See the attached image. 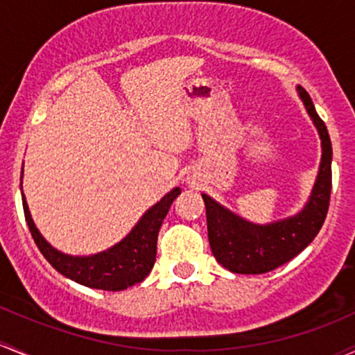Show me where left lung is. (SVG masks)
<instances>
[{
    "mask_svg": "<svg viewBox=\"0 0 355 355\" xmlns=\"http://www.w3.org/2000/svg\"><path fill=\"white\" fill-rule=\"evenodd\" d=\"M298 92L322 139L320 171L305 209L290 219L256 225L234 216L210 197L202 196L212 254L232 272L261 275L276 270L309 246L325 222L332 192V143L309 92L302 85H298Z\"/></svg>",
    "mask_w": 355,
    "mask_h": 355,
    "instance_id": "8db88e82",
    "label": "left lung"
}]
</instances>
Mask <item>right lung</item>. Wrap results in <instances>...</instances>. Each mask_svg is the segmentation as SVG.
Segmentation results:
<instances>
[{"instance_id":"add662e5","label":"right lung","mask_w":355,"mask_h":355,"mask_svg":"<svg viewBox=\"0 0 355 355\" xmlns=\"http://www.w3.org/2000/svg\"><path fill=\"white\" fill-rule=\"evenodd\" d=\"M178 196H180V189L171 190L157 205L148 210L133 231L119 244H116L109 251L85 256V258L62 254L46 243L35 227L25 197H23V210H25V219L35 244L58 272L84 286L119 291L143 282L150 275L155 258H157L158 231L168 214L171 202Z\"/></svg>"}]
</instances>
